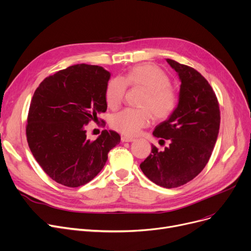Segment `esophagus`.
<instances>
[{"instance_id":"1","label":"esophagus","mask_w":251,"mask_h":251,"mask_svg":"<svg viewBox=\"0 0 251 251\" xmlns=\"http://www.w3.org/2000/svg\"><path fill=\"white\" fill-rule=\"evenodd\" d=\"M135 139L132 137H128V136H121V141L122 142H132Z\"/></svg>"}]
</instances>
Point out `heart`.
<instances>
[{
    "label": "heart",
    "instance_id": "1",
    "mask_svg": "<svg viewBox=\"0 0 251 251\" xmlns=\"http://www.w3.org/2000/svg\"><path fill=\"white\" fill-rule=\"evenodd\" d=\"M167 73L152 64H142L133 67L123 77H114L105 87V103L112 110L120 107L127 85L141 87L146 91L141 109H125L111 119V127L127 136L137 135L140 130L151 124L152 114L163 120L172 115L178 103V95L170 84Z\"/></svg>",
    "mask_w": 251,
    "mask_h": 251
}]
</instances>
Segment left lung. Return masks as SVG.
<instances>
[{
    "label": "left lung",
    "instance_id": "obj_1",
    "mask_svg": "<svg viewBox=\"0 0 251 251\" xmlns=\"http://www.w3.org/2000/svg\"><path fill=\"white\" fill-rule=\"evenodd\" d=\"M167 62L181 81L177 108L168 120L154 128L153 136L170 146L151 153L140 164L151 181L165 188L184 185L199 175L207 164L218 138L220 108L215 91L206 79L189 66Z\"/></svg>",
    "mask_w": 251,
    "mask_h": 251
}]
</instances>
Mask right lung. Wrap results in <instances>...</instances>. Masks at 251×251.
I'll return each mask as SVG.
<instances>
[{"mask_svg":"<svg viewBox=\"0 0 251 251\" xmlns=\"http://www.w3.org/2000/svg\"><path fill=\"white\" fill-rule=\"evenodd\" d=\"M111 73L77 64L45 78L34 91L26 137L34 159L57 183L79 187L94 179L120 135L103 130L94 141L85 126L107 111L104 92Z\"/></svg>","mask_w":251,"mask_h":251,"instance_id":"right-lung-1","label":"right lung"}]
</instances>
